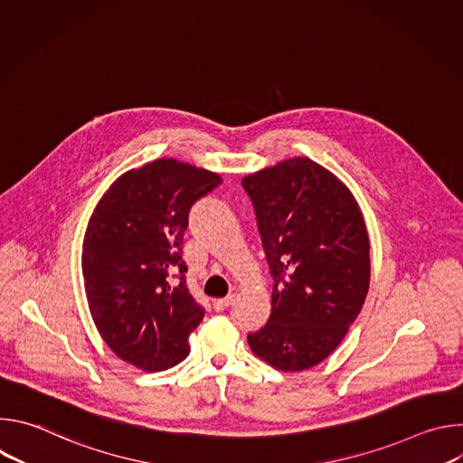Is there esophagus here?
<instances>
[{
  "label": "esophagus",
  "mask_w": 463,
  "mask_h": 463,
  "mask_svg": "<svg viewBox=\"0 0 463 463\" xmlns=\"http://www.w3.org/2000/svg\"><path fill=\"white\" fill-rule=\"evenodd\" d=\"M232 302H234V295L225 297V298H218V300H214V309H216V311H223V309L231 307Z\"/></svg>",
  "instance_id": "1"
}]
</instances>
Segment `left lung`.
<instances>
[{
	"label": "left lung",
	"mask_w": 463,
	"mask_h": 463,
	"mask_svg": "<svg viewBox=\"0 0 463 463\" xmlns=\"http://www.w3.org/2000/svg\"><path fill=\"white\" fill-rule=\"evenodd\" d=\"M275 280L271 317L247 335L252 354L302 372L332 354L361 313L370 286V241L352 190L309 157L241 179Z\"/></svg>",
	"instance_id": "obj_1"
}]
</instances>
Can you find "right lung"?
<instances>
[{"instance_id": "obj_1", "label": "right lung", "mask_w": 463, "mask_h": 463, "mask_svg": "<svg viewBox=\"0 0 463 463\" xmlns=\"http://www.w3.org/2000/svg\"><path fill=\"white\" fill-rule=\"evenodd\" d=\"M220 183L216 172L163 157L118 175L88 222L82 277L91 318L109 350L143 372L181 363L205 317L186 288L181 249L190 207Z\"/></svg>"}]
</instances>
